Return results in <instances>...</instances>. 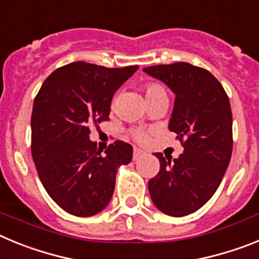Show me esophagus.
I'll return each mask as SVG.
<instances>
[{"instance_id": "34e87169", "label": "esophagus", "mask_w": 259, "mask_h": 259, "mask_svg": "<svg viewBox=\"0 0 259 259\" xmlns=\"http://www.w3.org/2000/svg\"><path fill=\"white\" fill-rule=\"evenodd\" d=\"M145 155V153L143 152V150L137 149V148H135L134 150V161H139L141 157H144Z\"/></svg>"}]
</instances>
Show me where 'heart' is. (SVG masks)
<instances>
[{
  "instance_id": "1",
  "label": "heart",
  "mask_w": 259,
  "mask_h": 259,
  "mask_svg": "<svg viewBox=\"0 0 259 259\" xmlns=\"http://www.w3.org/2000/svg\"><path fill=\"white\" fill-rule=\"evenodd\" d=\"M143 89L144 95H145V100L148 104L155 101V100H159V98H167L166 91H164L163 87L159 85L158 83H146ZM114 104H115V101H114ZM131 136L134 137L137 143L140 144H145L149 140V135H148V132H145L144 130H140V128L132 130Z\"/></svg>"
}]
</instances>
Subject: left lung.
I'll return each instance as SVG.
<instances>
[{
	"label": "left lung",
	"instance_id": "left-lung-1",
	"mask_svg": "<svg viewBox=\"0 0 259 259\" xmlns=\"http://www.w3.org/2000/svg\"><path fill=\"white\" fill-rule=\"evenodd\" d=\"M175 93L170 119L184 152L171 162L162 153L159 172L149 180L158 210L171 217L197 211L218 189L232 154V111L222 84L205 68L187 62L144 68Z\"/></svg>",
	"mask_w": 259,
	"mask_h": 259
}]
</instances>
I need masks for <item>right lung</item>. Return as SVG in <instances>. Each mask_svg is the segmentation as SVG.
Instances as JSON below:
<instances>
[{
  "label": "right lung",
  "mask_w": 259,
  "mask_h": 259,
  "mask_svg": "<svg viewBox=\"0 0 259 259\" xmlns=\"http://www.w3.org/2000/svg\"><path fill=\"white\" fill-rule=\"evenodd\" d=\"M137 68L74 62L52 72L36 96L32 158L45 191L68 214L92 217L104 210L118 167L132 161V146L120 140L101 154L89 140V127L109 120L114 93Z\"/></svg>",
  "instance_id": "1"
}]
</instances>
